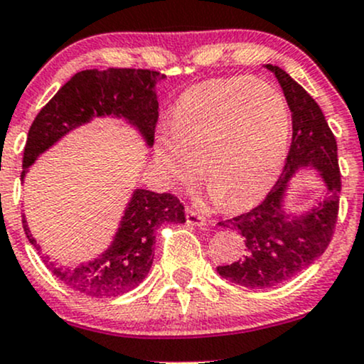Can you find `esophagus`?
Segmentation results:
<instances>
[{
	"instance_id": "esophagus-1",
	"label": "esophagus",
	"mask_w": 364,
	"mask_h": 364,
	"mask_svg": "<svg viewBox=\"0 0 364 364\" xmlns=\"http://www.w3.org/2000/svg\"><path fill=\"white\" fill-rule=\"evenodd\" d=\"M186 223L191 224V225H198V228H202V225H205L207 219L202 214H200V212H196L195 208H186Z\"/></svg>"
}]
</instances>
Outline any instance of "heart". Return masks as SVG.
Wrapping results in <instances>:
<instances>
[{
  "label": "heart",
  "mask_w": 364,
  "mask_h": 364,
  "mask_svg": "<svg viewBox=\"0 0 364 364\" xmlns=\"http://www.w3.org/2000/svg\"><path fill=\"white\" fill-rule=\"evenodd\" d=\"M291 133L287 104L277 90L252 77L191 87L171 112V129L159 133L156 159L171 185L203 174L228 208L260 200L282 169Z\"/></svg>",
  "instance_id": "obj_1"
}]
</instances>
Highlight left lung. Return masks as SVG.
<instances>
[{
  "mask_svg": "<svg viewBox=\"0 0 364 364\" xmlns=\"http://www.w3.org/2000/svg\"><path fill=\"white\" fill-rule=\"evenodd\" d=\"M265 68L275 75L291 109V149L281 178L260 205L228 220L231 229L243 236V258L217 267L225 281L250 289L289 281L321 257L336 229L341 193L337 144L320 106L282 68L274 65ZM304 167L317 169L328 195L315 208L298 215L286 211L283 200L291 176Z\"/></svg>",
  "mask_w": 364,
  "mask_h": 364,
  "instance_id": "obj_1",
  "label": "left lung"
}]
</instances>
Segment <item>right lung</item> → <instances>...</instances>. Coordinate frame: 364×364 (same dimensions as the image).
Returning <instances> with one entry per match:
<instances>
[{
    "instance_id": "right-lung-1",
    "label": "right lung",
    "mask_w": 364,
    "mask_h": 364,
    "mask_svg": "<svg viewBox=\"0 0 364 364\" xmlns=\"http://www.w3.org/2000/svg\"><path fill=\"white\" fill-rule=\"evenodd\" d=\"M164 78L166 75L159 72L132 68L83 70L73 75L41 109L28 129L22 181L41 154L94 118L124 119L140 133L147 147H152L159 118L156 85ZM168 223H186L183 203L171 193L136 188L107 250L90 262L63 267L41 253V246L22 217L27 240L48 269L63 284L94 298L124 294L141 284L154 262L156 231Z\"/></svg>"
}]
</instances>
